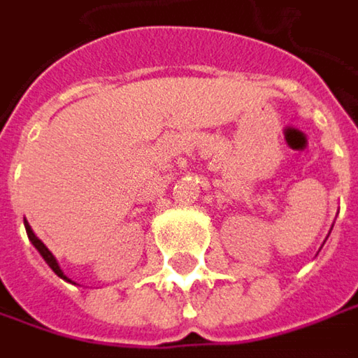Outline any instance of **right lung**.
<instances>
[{
	"mask_svg": "<svg viewBox=\"0 0 358 358\" xmlns=\"http://www.w3.org/2000/svg\"><path fill=\"white\" fill-rule=\"evenodd\" d=\"M24 226H26L28 238H30V241H32V244H34V246L38 248V252H40V255H42V257H44V261L48 263V267L52 268V271H55V273H57L59 277H63V279H66V277H64V275H63V271H61V267H59V263H57V259H55V257H52V252H50V250H48V248H46L44 244L40 243L38 238H36V234L32 232L30 224H28V222H24ZM66 281H69V279H66Z\"/></svg>",
	"mask_w": 358,
	"mask_h": 358,
	"instance_id": "right-lung-1",
	"label": "right lung"
}]
</instances>
